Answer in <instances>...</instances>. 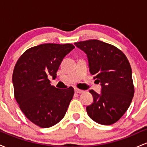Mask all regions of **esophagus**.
I'll list each match as a JSON object with an SVG mask.
<instances>
[{
	"instance_id": "1",
	"label": "esophagus",
	"mask_w": 147,
	"mask_h": 147,
	"mask_svg": "<svg viewBox=\"0 0 147 147\" xmlns=\"http://www.w3.org/2000/svg\"><path fill=\"white\" fill-rule=\"evenodd\" d=\"M75 93H79V94H80V93H82V92H84V90H80V89L77 88H75Z\"/></svg>"
}]
</instances>
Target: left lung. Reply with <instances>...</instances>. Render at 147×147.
Here are the masks:
<instances>
[{"instance_id":"obj_1","label":"left lung","mask_w":147,"mask_h":147,"mask_svg":"<svg viewBox=\"0 0 147 147\" xmlns=\"http://www.w3.org/2000/svg\"><path fill=\"white\" fill-rule=\"evenodd\" d=\"M75 45L87 55L89 71L102 87L99 94L89 91L93 102L86 107L88 115L102 125L114 124L129 109L134 95L129 61L116 47L99 40L77 42Z\"/></svg>"}]
</instances>
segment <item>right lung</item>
<instances>
[{"label":"right lung","instance_id":"add662e5","mask_svg":"<svg viewBox=\"0 0 147 147\" xmlns=\"http://www.w3.org/2000/svg\"><path fill=\"white\" fill-rule=\"evenodd\" d=\"M75 48L72 44L45 43L26 50L14 69V96L25 117L36 125L49 128L59 122L66 113L74 89L55 88V79L63 58Z\"/></svg>","mask_w":147,"mask_h":147}]
</instances>
